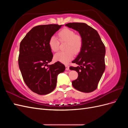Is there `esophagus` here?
Masks as SVG:
<instances>
[{"label": "esophagus", "mask_w": 128, "mask_h": 128, "mask_svg": "<svg viewBox=\"0 0 128 128\" xmlns=\"http://www.w3.org/2000/svg\"><path fill=\"white\" fill-rule=\"evenodd\" d=\"M65 66H66V70H68L69 69V66H68V65H66Z\"/></svg>", "instance_id": "esophagus-1"}]
</instances>
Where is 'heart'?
Here are the masks:
<instances>
[{
	"label": "heart",
	"instance_id": "heart-1",
	"mask_svg": "<svg viewBox=\"0 0 128 128\" xmlns=\"http://www.w3.org/2000/svg\"><path fill=\"white\" fill-rule=\"evenodd\" d=\"M58 37L61 42H66L65 46L66 51L56 53L54 59L56 61L66 64L73 59L74 52L77 54L80 51L83 45L82 38L78 34H75L73 30L68 28H64L61 30L58 33ZM48 45L50 49L56 52L59 50V41L56 36H52L50 38Z\"/></svg>",
	"mask_w": 128,
	"mask_h": 128
}]
</instances>
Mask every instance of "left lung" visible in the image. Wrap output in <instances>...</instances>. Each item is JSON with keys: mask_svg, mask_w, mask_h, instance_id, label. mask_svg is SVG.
I'll return each instance as SVG.
<instances>
[{"mask_svg": "<svg viewBox=\"0 0 128 128\" xmlns=\"http://www.w3.org/2000/svg\"><path fill=\"white\" fill-rule=\"evenodd\" d=\"M65 26L78 32L83 40L82 48L72 61L78 65L69 69L78 72V78L73 80V87L80 91H94L105 70L106 48L97 31L84 23H69Z\"/></svg>", "mask_w": 128, "mask_h": 128, "instance_id": "left-lung-1", "label": "left lung"}]
</instances>
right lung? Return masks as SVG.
I'll return each instance as SVG.
<instances>
[{
    "label": "right lung",
    "instance_id": "1",
    "mask_svg": "<svg viewBox=\"0 0 128 128\" xmlns=\"http://www.w3.org/2000/svg\"><path fill=\"white\" fill-rule=\"evenodd\" d=\"M62 26L48 24L34 26L20 43L19 68L26 86L38 94H47L54 90L58 75L65 70L64 65L59 61L48 65L53 56L48 45L49 40Z\"/></svg>",
    "mask_w": 128,
    "mask_h": 128
}]
</instances>
